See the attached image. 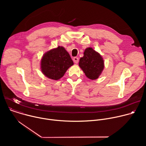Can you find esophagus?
I'll return each mask as SVG.
<instances>
[{
    "label": "esophagus",
    "instance_id": "34e87169",
    "mask_svg": "<svg viewBox=\"0 0 146 146\" xmlns=\"http://www.w3.org/2000/svg\"><path fill=\"white\" fill-rule=\"evenodd\" d=\"M78 57H74L73 58V61L75 64H77L78 62Z\"/></svg>",
    "mask_w": 146,
    "mask_h": 146
}]
</instances>
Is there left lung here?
Returning a JSON list of instances; mask_svg holds the SVG:
<instances>
[{
  "label": "left lung",
  "instance_id": "left-lung-1",
  "mask_svg": "<svg viewBox=\"0 0 146 146\" xmlns=\"http://www.w3.org/2000/svg\"><path fill=\"white\" fill-rule=\"evenodd\" d=\"M79 66L91 80H96L104 69V60L101 55L91 47L86 48L84 56L80 59Z\"/></svg>",
  "mask_w": 146,
  "mask_h": 146
}]
</instances>
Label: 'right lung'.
Here are the masks:
<instances>
[{
  "mask_svg": "<svg viewBox=\"0 0 146 146\" xmlns=\"http://www.w3.org/2000/svg\"><path fill=\"white\" fill-rule=\"evenodd\" d=\"M73 62L64 47L58 46L44 54L41 60V70L48 78L58 80L63 77Z\"/></svg>",
  "mask_w": 146,
  "mask_h": 146,
  "instance_id": "right-lung-1",
  "label": "right lung"
}]
</instances>
